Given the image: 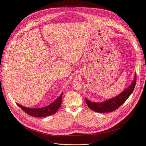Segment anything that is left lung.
I'll use <instances>...</instances> for the list:
<instances>
[{"label":"left lung","mask_w":146,"mask_h":146,"mask_svg":"<svg viewBox=\"0 0 146 146\" xmlns=\"http://www.w3.org/2000/svg\"><path fill=\"white\" fill-rule=\"evenodd\" d=\"M135 84L136 73L135 74L134 79L131 85L118 96L100 103L91 102L85 98L86 102L89 108L94 111L101 113L112 112L123 104L129 96L131 95L134 89Z\"/></svg>","instance_id":"8db88e82"}]
</instances>
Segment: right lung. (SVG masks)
I'll list each match as a JSON object with an SVG mask.
<instances>
[{
	"instance_id": "obj_1",
	"label": "right lung",
	"mask_w": 146,
	"mask_h": 146,
	"mask_svg": "<svg viewBox=\"0 0 146 146\" xmlns=\"http://www.w3.org/2000/svg\"><path fill=\"white\" fill-rule=\"evenodd\" d=\"M63 93H61L60 96L51 104L47 106L43 107L41 108H29L27 107L22 106L18 104H17L18 106L28 113L29 115L33 117H44L50 116L56 113L61 105V100H62Z\"/></svg>"
}]
</instances>
